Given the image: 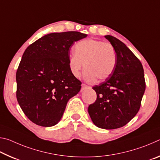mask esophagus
<instances>
[{"mask_svg": "<svg viewBox=\"0 0 160 160\" xmlns=\"http://www.w3.org/2000/svg\"><path fill=\"white\" fill-rule=\"evenodd\" d=\"M89 88V86H88V85H86L85 84H82V88H81V92H82V91H84L85 90H87V89H88Z\"/></svg>", "mask_w": 160, "mask_h": 160, "instance_id": "34e87169", "label": "esophagus"}]
</instances>
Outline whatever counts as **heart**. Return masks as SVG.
I'll list each match as a JSON object with an SVG mask.
<instances>
[{
    "label": "heart",
    "instance_id": "obj_1",
    "mask_svg": "<svg viewBox=\"0 0 160 160\" xmlns=\"http://www.w3.org/2000/svg\"><path fill=\"white\" fill-rule=\"evenodd\" d=\"M75 53L68 58V66L75 78L80 75L84 64L83 77L88 82L107 79L112 74L116 64V53L113 45L95 39H85L74 47Z\"/></svg>",
    "mask_w": 160,
    "mask_h": 160
}]
</instances>
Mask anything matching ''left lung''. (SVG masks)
I'll return each mask as SVG.
<instances>
[{
  "instance_id": "8db88e82",
  "label": "left lung",
  "mask_w": 160,
  "mask_h": 160,
  "mask_svg": "<svg viewBox=\"0 0 160 160\" xmlns=\"http://www.w3.org/2000/svg\"><path fill=\"white\" fill-rule=\"evenodd\" d=\"M116 53L112 74L92 88L97 99L88 107L92 122L100 128L116 129L128 123L140 109L145 90L144 70L134 53L120 40L107 35Z\"/></svg>"
}]
</instances>
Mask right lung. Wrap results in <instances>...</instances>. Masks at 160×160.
Masks as SVG:
<instances>
[{
    "label": "right lung",
    "instance_id": "obj_1",
    "mask_svg": "<svg viewBox=\"0 0 160 160\" xmlns=\"http://www.w3.org/2000/svg\"><path fill=\"white\" fill-rule=\"evenodd\" d=\"M87 36L79 32L51 33L26 48L16 72V97L32 122L55 126L68 100L80 92L81 82L69 69V50Z\"/></svg>",
    "mask_w": 160,
    "mask_h": 160
}]
</instances>
